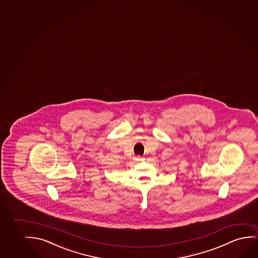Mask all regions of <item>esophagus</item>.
<instances>
[{
	"instance_id": "esophagus-1",
	"label": "esophagus",
	"mask_w": 258,
	"mask_h": 258,
	"mask_svg": "<svg viewBox=\"0 0 258 258\" xmlns=\"http://www.w3.org/2000/svg\"><path fill=\"white\" fill-rule=\"evenodd\" d=\"M136 160H137V161H142L143 157H142L141 156H136Z\"/></svg>"
}]
</instances>
